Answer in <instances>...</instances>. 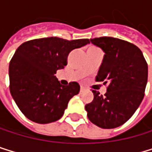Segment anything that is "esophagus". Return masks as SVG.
Listing matches in <instances>:
<instances>
[{"instance_id": "34e87169", "label": "esophagus", "mask_w": 152, "mask_h": 152, "mask_svg": "<svg viewBox=\"0 0 152 152\" xmlns=\"http://www.w3.org/2000/svg\"><path fill=\"white\" fill-rule=\"evenodd\" d=\"M84 90V87L83 86H81V88H80V91H83Z\"/></svg>"}]
</instances>
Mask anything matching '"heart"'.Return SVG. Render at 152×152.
Here are the masks:
<instances>
[{"mask_svg": "<svg viewBox=\"0 0 152 152\" xmlns=\"http://www.w3.org/2000/svg\"><path fill=\"white\" fill-rule=\"evenodd\" d=\"M88 49H96V47H94V46H91V47H89Z\"/></svg>", "mask_w": 152, "mask_h": 152, "instance_id": "b5f03b06", "label": "heart"}]
</instances>
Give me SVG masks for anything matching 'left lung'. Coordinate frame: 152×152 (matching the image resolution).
Listing matches in <instances>:
<instances>
[{
  "label": "left lung",
  "mask_w": 152,
  "mask_h": 152,
  "mask_svg": "<svg viewBox=\"0 0 152 152\" xmlns=\"http://www.w3.org/2000/svg\"><path fill=\"white\" fill-rule=\"evenodd\" d=\"M105 53L96 81L107 84L102 96L93 90L94 99L85 108L88 119L102 129L123 125L135 113L144 97L148 65L133 44L114 37L90 39Z\"/></svg>",
  "instance_id": "8db88e82"
}]
</instances>
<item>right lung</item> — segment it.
<instances>
[{"label":"right lung","instance_id":"add662e5","mask_svg":"<svg viewBox=\"0 0 152 152\" xmlns=\"http://www.w3.org/2000/svg\"><path fill=\"white\" fill-rule=\"evenodd\" d=\"M87 44L88 39L47 37L28 41L17 48L9 65L10 92L27 118L47 124L62 118L80 86L77 82L62 86L55 75L66 66L71 51Z\"/></svg>","mask_w":152,"mask_h":152}]
</instances>
